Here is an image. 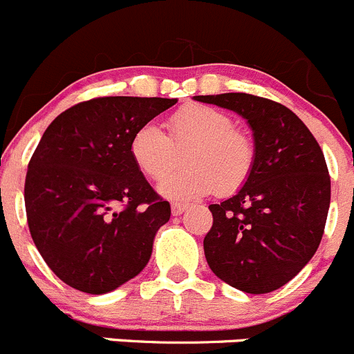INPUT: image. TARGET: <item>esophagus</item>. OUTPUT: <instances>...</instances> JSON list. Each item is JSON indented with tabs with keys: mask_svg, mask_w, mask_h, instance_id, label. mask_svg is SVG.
Returning <instances> with one entry per match:
<instances>
[{
	"mask_svg": "<svg viewBox=\"0 0 354 354\" xmlns=\"http://www.w3.org/2000/svg\"><path fill=\"white\" fill-rule=\"evenodd\" d=\"M187 203H172V215L177 216V215H182V213L187 209Z\"/></svg>",
	"mask_w": 354,
	"mask_h": 354,
	"instance_id": "34e87169",
	"label": "esophagus"
}]
</instances>
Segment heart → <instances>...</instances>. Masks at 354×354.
Wrapping results in <instances>:
<instances>
[{"instance_id": "heart-1", "label": "heart", "mask_w": 354, "mask_h": 354, "mask_svg": "<svg viewBox=\"0 0 354 354\" xmlns=\"http://www.w3.org/2000/svg\"><path fill=\"white\" fill-rule=\"evenodd\" d=\"M170 138L153 122L132 134L129 151L134 165L153 180L174 169L177 149L184 151L185 169L160 184L172 199L201 198L216 191L225 196L243 187L253 172L254 145L237 131L232 118L205 104H187L169 118Z\"/></svg>"}]
</instances>
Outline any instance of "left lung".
<instances>
[{
  "mask_svg": "<svg viewBox=\"0 0 354 354\" xmlns=\"http://www.w3.org/2000/svg\"><path fill=\"white\" fill-rule=\"evenodd\" d=\"M194 100L246 118L254 141L250 178L232 198L209 205L206 261L216 277L239 291H275L303 270L324 236L330 205L324 153L284 104L246 93Z\"/></svg>",
  "mask_w": 354,
  "mask_h": 354,
  "instance_id": "8db88e82",
  "label": "left lung"
}]
</instances>
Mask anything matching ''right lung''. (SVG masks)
Here are the masks:
<instances>
[{
  "mask_svg": "<svg viewBox=\"0 0 354 354\" xmlns=\"http://www.w3.org/2000/svg\"><path fill=\"white\" fill-rule=\"evenodd\" d=\"M176 103L94 97L59 113L41 138L26 177L27 223L41 257L70 288L104 295L148 265L170 205L134 165L129 142Z\"/></svg>",
  "mask_w": 354,
  "mask_h": 354,
  "instance_id": "1",
  "label": "right lung"
}]
</instances>
